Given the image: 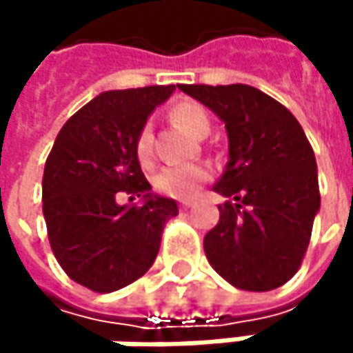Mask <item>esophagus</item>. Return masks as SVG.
Wrapping results in <instances>:
<instances>
[{"label":"esophagus","mask_w":353,"mask_h":353,"mask_svg":"<svg viewBox=\"0 0 353 353\" xmlns=\"http://www.w3.org/2000/svg\"><path fill=\"white\" fill-rule=\"evenodd\" d=\"M179 206H181V210H188V208H192V202H190V200H183Z\"/></svg>","instance_id":"34e87169"}]
</instances>
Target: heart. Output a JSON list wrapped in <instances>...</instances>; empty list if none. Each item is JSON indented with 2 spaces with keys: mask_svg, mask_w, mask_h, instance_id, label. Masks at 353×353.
Instances as JSON below:
<instances>
[{
  "mask_svg": "<svg viewBox=\"0 0 353 353\" xmlns=\"http://www.w3.org/2000/svg\"><path fill=\"white\" fill-rule=\"evenodd\" d=\"M172 118L192 137H200L202 132L210 130V120L206 110L196 102H179L172 110ZM134 151L141 163H149L151 159V128L143 126ZM210 176L206 165L190 163V165H168L159 170L153 177V185L159 194L172 196V198H190L202 181Z\"/></svg>",
  "mask_w": 353,
  "mask_h": 353,
  "instance_id": "obj_1",
  "label": "heart"
}]
</instances>
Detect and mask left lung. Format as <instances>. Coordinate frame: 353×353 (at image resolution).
Listing matches in <instances>:
<instances>
[{
  "label": "left lung",
  "instance_id": "8db88e82",
  "mask_svg": "<svg viewBox=\"0 0 353 353\" xmlns=\"http://www.w3.org/2000/svg\"><path fill=\"white\" fill-rule=\"evenodd\" d=\"M225 124L229 161L214 192L227 198L204 237L208 263L229 284L268 292L286 284L321 208L315 153L299 120L257 88L177 85Z\"/></svg>",
  "mask_w": 353,
  "mask_h": 353
}]
</instances>
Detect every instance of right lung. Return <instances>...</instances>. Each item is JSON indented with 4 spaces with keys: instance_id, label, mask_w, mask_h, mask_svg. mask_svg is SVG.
I'll use <instances>...</instances> for the list:
<instances>
[{
    "instance_id": "1",
    "label": "right lung",
    "mask_w": 353,
    "mask_h": 353,
    "mask_svg": "<svg viewBox=\"0 0 353 353\" xmlns=\"http://www.w3.org/2000/svg\"><path fill=\"white\" fill-rule=\"evenodd\" d=\"M176 85L112 90L77 110L54 139L42 176L48 241L71 280L114 292L155 261L177 202L159 196L141 172L137 137ZM118 191L141 204L118 205ZM134 196H131L132 198Z\"/></svg>"
}]
</instances>
